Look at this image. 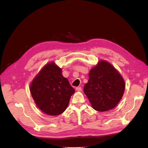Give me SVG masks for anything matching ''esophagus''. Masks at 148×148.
I'll use <instances>...</instances> for the list:
<instances>
[{"label": "esophagus", "instance_id": "34e87169", "mask_svg": "<svg viewBox=\"0 0 148 148\" xmlns=\"http://www.w3.org/2000/svg\"><path fill=\"white\" fill-rule=\"evenodd\" d=\"M76 90L78 91H82V88L81 86L77 87V88H76Z\"/></svg>", "mask_w": 148, "mask_h": 148}]
</instances>
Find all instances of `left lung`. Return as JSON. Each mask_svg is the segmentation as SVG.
Instances as JSON below:
<instances>
[{"label": "left lung", "instance_id": "obj_1", "mask_svg": "<svg viewBox=\"0 0 148 148\" xmlns=\"http://www.w3.org/2000/svg\"><path fill=\"white\" fill-rule=\"evenodd\" d=\"M84 92L96 110L105 112L114 108L120 102L125 90L122 76L112 65L101 61L91 70Z\"/></svg>", "mask_w": 148, "mask_h": 148}]
</instances>
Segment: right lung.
Wrapping results in <instances>:
<instances>
[{
	"mask_svg": "<svg viewBox=\"0 0 148 148\" xmlns=\"http://www.w3.org/2000/svg\"><path fill=\"white\" fill-rule=\"evenodd\" d=\"M30 91L36 104L43 112L60 115L66 109L75 89L54 63L44 66L31 84Z\"/></svg>",
	"mask_w": 148,
	"mask_h": 148,
	"instance_id": "right-lung-1",
	"label": "right lung"
}]
</instances>
